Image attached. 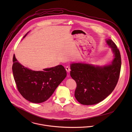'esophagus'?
Here are the masks:
<instances>
[{
	"label": "esophagus",
	"instance_id": "1",
	"mask_svg": "<svg viewBox=\"0 0 132 132\" xmlns=\"http://www.w3.org/2000/svg\"><path fill=\"white\" fill-rule=\"evenodd\" d=\"M65 69H66V71H67L68 72H70V71H71V69H70V67H69V66H67V67H66V68H65Z\"/></svg>",
	"mask_w": 132,
	"mask_h": 132
}]
</instances>
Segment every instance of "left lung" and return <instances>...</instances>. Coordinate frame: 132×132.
Masks as SVG:
<instances>
[{
	"label": "left lung",
	"mask_w": 132,
	"mask_h": 132,
	"mask_svg": "<svg viewBox=\"0 0 132 132\" xmlns=\"http://www.w3.org/2000/svg\"><path fill=\"white\" fill-rule=\"evenodd\" d=\"M112 48L114 58L111 64L104 67L76 63L71 65L70 75L75 80L76 100L81 104H97L106 98L114 89L118 82L121 65L119 49L113 40H106Z\"/></svg>",
	"instance_id": "obj_1"
}]
</instances>
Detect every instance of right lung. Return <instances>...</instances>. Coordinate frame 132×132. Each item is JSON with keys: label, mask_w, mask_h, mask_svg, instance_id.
I'll return each mask as SVG.
<instances>
[{"label": "right lung", "mask_w": 132, "mask_h": 132, "mask_svg": "<svg viewBox=\"0 0 132 132\" xmlns=\"http://www.w3.org/2000/svg\"><path fill=\"white\" fill-rule=\"evenodd\" d=\"M13 62V76L19 93L26 100L34 103L47 101L67 75L62 65L43 71H32L21 64L15 55Z\"/></svg>", "instance_id": "obj_1"}]
</instances>
